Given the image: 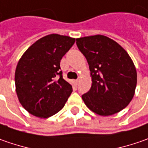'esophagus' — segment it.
<instances>
[{
	"label": "esophagus",
	"instance_id": "obj_1",
	"mask_svg": "<svg viewBox=\"0 0 148 148\" xmlns=\"http://www.w3.org/2000/svg\"><path fill=\"white\" fill-rule=\"evenodd\" d=\"M78 82H79V79H77V80H75V81H74V83H75L76 85H77Z\"/></svg>",
	"mask_w": 148,
	"mask_h": 148
}]
</instances>
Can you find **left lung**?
Segmentation results:
<instances>
[{"instance_id":"obj_1","label":"left lung","mask_w":148,"mask_h":148,"mask_svg":"<svg viewBox=\"0 0 148 148\" xmlns=\"http://www.w3.org/2000/svg\"><path fill=\"white\" fill-rule=\"evenodd\" d=\"M77 45L87 60L92 81L82 96L86 105L101 116L127 107L135 94L137 71L125 49L101 34L78 38Z\"/></svg>"}]
</instances>
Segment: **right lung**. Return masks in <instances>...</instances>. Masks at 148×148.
<instances>
[{"mask_svg": "<svg viewBox=\"0 0 148 148\" xmlns=\"http://www.w3.org/2000/svg\"><path fill=\"white\" fill-rule=\"evenodd\" d=\"M76 38L52 34L26 50L14 73L15 91L21 105L34 116L46 119L59 112L72 92L62 78L60 62Z\"/></svg>", "mask_w": 148, "mask_h": 148, "instance_id": "add662e5", "label": "right lung"}]
</instances>
